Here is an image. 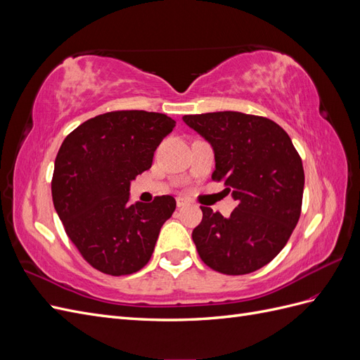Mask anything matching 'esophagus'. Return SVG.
<instances>
[{"instance_id": "obj_1", "label": "esophagus", "mask_w": 360, "mask_h": 360, "mask_svg": "<svg viewBox=\"0 0 360 360\" xmlns=\"http://www.w3.org/2000/svg\"><path fill=\"white\" fill-rule=\"evenodd\" d=\"M189 202L184 200V198H177V207L179 209H181V207H186Z\"/></svg>"}]
</instances>
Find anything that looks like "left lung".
I'll list each match as a JSON object with an SVG mask.
<instances>
[{"mask_svg": "<svg viewBox=\"0 0 360 360\" xmlns=\"http://www.w3.org/2000/svg\"><path fill=\"white\" fill-rule=\"evenodd\" d=\"M213 148L214 180L237 201L224 217L201 207L192 231L204 263L225 275H246L274 259L297 225L304 174L287 132L269 118L237 111L183 115Z\"/></svg>", "mask_w": 360, "mask_h": 360, "instance_id": "left-lung-1", "label": "left lung"}]
</instances>
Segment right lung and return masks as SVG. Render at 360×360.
<instances>
[{
  "label": "right lung",
  "instance_id": "obj_1",
  "mask_svg": "<svg viewBox=\"0 0 360 360\" xmlns=\"http://www.w3.org/2000/svg\"><path fill=\"white\" fill-rule=\"evenodd\" d=\"M174 127L176 122L159 112H106L76 127L58 150L53 207L81 255L106 275L143 269L176 210L171 195L129 202L130 181L151 167Z\"/></svg>",
  "mask_w": 360,
  "mask_h": 360
}]
</instances>
